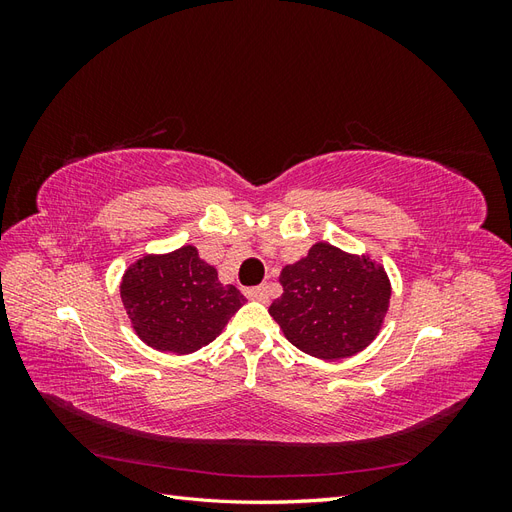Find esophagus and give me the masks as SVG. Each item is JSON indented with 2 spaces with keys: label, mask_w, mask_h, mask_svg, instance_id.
<instances>
[{
  "label": "esophagus",
  "mask_w": 512,
  "mask_h": 512,
  "mask_svg": "<svg viewBox=\"0 0 512 512\" xmlns=\"http://www.w3.org/2000/svg\"><path fill=\"white\" fill-rule=\"evenodd\" d=\"M245 297L252 299V301H269V286L267 284H260V286H254V288H247L245 290Z\"/></svg>",
  "instance_id": "obj_1"
}]
</instances>
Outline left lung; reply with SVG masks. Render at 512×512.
I'll use <instances>...</instances> for the list:
<instances>
[{
	"instance_id": "left-lung-1",
	"label": "left lung",
	"mask_w": 512,
	"mask_h": 512,
	"mask_svg": "<svg viewBox=\"0 0 512 512\" xmlns=\"http://www.w3.org/2000/svg\"><path fill=\"white\" fill-rule=\"evenodd\" d=\"M280 284L284 292L269 314L292 346L322 361L365 350L389 312L391 282L384 267L331 243L320 241L286 265Z\"/></svg>"
}]
</instances>
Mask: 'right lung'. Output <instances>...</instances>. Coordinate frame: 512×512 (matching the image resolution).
<instances>
[{"label": "right lung", "instance_id": "add662e5", "mask_svg": "<svg viewBox=\"0 0 512 512\" xmlns=\"http://www.w3.org/2000/svg\"><path fill=\"white\" fill-rule=\"evenodd\" d=\"M119 294L136 335L153 350L173 354L211 344L245 303L194 245L138 258L123 273Z\"/></svg>", "mask_w": 512, "mask_h": 512}]
</instances>
